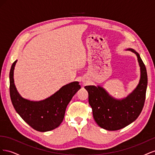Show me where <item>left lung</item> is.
Masks as SVG:
<instances>
[{"instance_id":"8db88e82","label":"left lung","mask_w":155,"mask_h":155,"mask_svg":"<svg viewBox=\"0 0 155 155\" xmlns=\"http://www.w3.org/2000/svg\"><path fill=\"white\" fill-rule=\"evenodd\" d=\"M126 50L136 54L140 67V78L134 90L126 97L116 99L104 88L98 85L85 86L88 93V103L93 117L100 127L108 130L122 129L137 120L141 113L147 86L146 68L139 54L133 48Z\"/></svg>"}]
</instances>
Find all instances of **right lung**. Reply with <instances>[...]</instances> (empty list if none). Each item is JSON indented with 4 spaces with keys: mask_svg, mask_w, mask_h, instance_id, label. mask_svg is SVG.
Returning <instances> with one entry per match:
<instances>
[{
    "mask_svg": "<svg viewBox=\"0 0 155 155\" xmlns=\"http://www.w3.org/2000/svg\"><path fill=\"white\" fill-rule=\"evenodd\" d=\"M16 60L10 69V92L13 107L26 123L40 132L57 128L63 120L66 108L74 95L81 88L79 82L74 81L63 86L46 99L31 101L22 97L14 83L13 72Z\"/></svg>",
    "mask_w": 155,
    "mask_h": 155,
    "instance_id": "right-lung-1",
    "label": "right lung"
}]
</instances>
